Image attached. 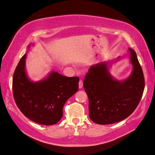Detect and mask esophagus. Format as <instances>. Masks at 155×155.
<instances>
[{"label": "esophagus", "instance_id": "34e87169", "mask_svg": "<svg viewBox=\"0 0 155 155\" xmlns=\"http://www.w3.org/2000/svg\"><path fill=\"white\" fill-rule=\"evenodd\" d=\"M83 81H80L79 82H78V87H79L80 89H81L83 87Z\"/></svg>", "mask_w": 155, "mask_h": 155}]
</instances>
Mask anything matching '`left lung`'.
<instances>
[{
	"label": "left lung",
	"instance_id": "obj_1",
	"mask_svg": "<svg viewBox=\"0 0 155 155\" xmlns=\"http://www.w3.org/2000/svg\"><path fill=\"white\" fill-rule=\"evenodd\" d=\"M129 49L133 70L122 81L109 72L114 61L98 63L91 66L84 79L83 87L89 98V116L98 124H111L124 120L135 111L142 97L144 77L134 50Z\"/></svg>",
	"mask_w": 155,
	"mask_h": 155
}]
</instances>
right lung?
<instances>
[{
	"label": "right lung",
	"mask_w": 155,
	"mask_h": 155,
	"mask_svg": "<svg viewBox=\"0 0 155 155\" xmlns=\"http://www.w3.org/2000/svg\"><path fill=\"white\" fill-rule=\"evenodd\" d=\"M30 44L27 48L29 50ZM22 56L13 77V93L15 103L28 119L43 125H52L63 116V108L68 98L78 91L79 78L68 77L51 71L42 80L33 81L26 71V57Z\"/></svg>",
	"instance_id": "obj_1"
}]
</instances>
